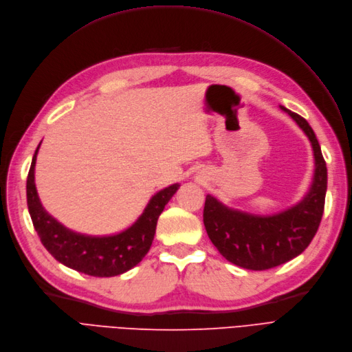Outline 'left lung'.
<instances>
[{
  "instance_id": "1",
  "label": "left lung",
  "mask_w": 352,
  "mask_h": 352,
  "mask_svg": "<svg viewBox=\"0 0 352 352\" xmlns=\"http://www.w3.org/2000/svg\"><path fill=\"white\" fill-rule=\"evenodd\" d=\"M306 133L315 153V176L305 199L282 214L257 217L223 206L208 195L204 223L210 241L221 254L248 270H269L298 257L314 240L325 208L327 163L309 122L283 108Z\"/></svg>"
}]
</instances>
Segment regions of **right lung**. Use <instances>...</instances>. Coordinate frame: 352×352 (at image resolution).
<instances>
[{"label": "right lung", "mask_w": 352, "mask_h": 352, "mask_svg": "<svg viewBox=\"0 0 352 352\" xmlns=\"http://www.w3.org/2000/svg\"><path fill=\"white\" fill-rule=\"evenodd\" d=\"M37 151L38 147L27 176V206L40 241L50 254L69 269L94 277L118 276L142 261L151 247L160 214L180 185L154 195L143 215L124 232L111 236L80 235L66 230L41 206L34 185Z\"/></svg>", "instance_id": "1"}]
</instances>
